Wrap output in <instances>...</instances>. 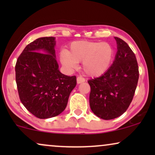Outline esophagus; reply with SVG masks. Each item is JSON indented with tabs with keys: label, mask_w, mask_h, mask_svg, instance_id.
Listing matches in <instances>:
<instances>
[{
	"label": "esophagus",
	"mask_w": 155,
	"mask_h": 155,
	"mask_svg": "<svg viewBox=\"0 0 155 155\" xmlns=\"http://www.w3.org/2000/svg\"><path fill=\"white\" fill-rule=\"evenodd\" d=\"M85 82V79H84V78H82V77H78L77 78L78 84L82 83V82Z\"/></svg>",
	"instance_id": "34e87169"
}]
</instances>
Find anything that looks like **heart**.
Returning <instances> with one entry per match:
<instances>
[{
  "mask_svg": "<svg viewBox=\"0 0 155 155\" xmlns=\"http://www.w3.org/2000/svg\"><path fill=\"white\" fill-rule=\"evenodd\" d=\"M114 57L112 46L107 42L78 41L71 44L70 51L60 54L62 65L69 71L76 68L82 61V69L87 75L97 77L107 71Z\"/></svg>",
  "mask_w": 155,
  "mask_h": 155,
  "instance_id": "b5f03b06",
  "label": "heart"
}]
</instances>
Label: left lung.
<instances>
[{
  "instance_id": "8db88e82",
  "label": "left lung",
  "mask_w": 155,
  "mask_h": 155,
  "mask_svg": "<svg viewBox=\"0 0 155 155\" xmlns=\"http://www.w3.org/2000/svg\"><path fill=\"white\" fill-rule=\"evenodd\" d=\"M114 38L117 53L111 67L100 77L88 80L91 110L104 120L114 119L126 112L133 100L139 78L135 54L124 40Z\"/></svg>"
}]
</instances>
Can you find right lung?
<instances>
[{
	"label": "right lung",
	"mask_w": 155,
	"mask_h": 155,
	"mask_svg": "<svg viewBox=\"0 0 155 155\" xmlns=\"http://www.w3.org/2000/svg\"><path fill=\"white\" fill-rule=\"evenodd\" d=\"M55 46V37L39 38L25 48L15 65L21 102L31 114L42 119L64 111L77 84L75 76H67L59 71Z\"/></svg>",
	"instance_id": "obj_1"
}]
</instances>
